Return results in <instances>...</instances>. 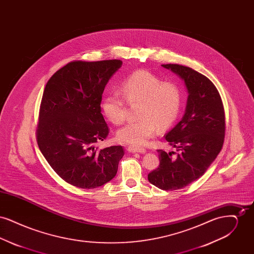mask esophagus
Segmentation results:
<instances>
[{
    "instance_id": "1",
    "label": "esophagus",
    "mask_w": 254,
    "mask_h": 254,
    "mask_svg": "<svg viewBox=\"0 0 254 254\" xmlns=\"http://www.w3.org/2000/svg\"><path fill=\"white\" fill-rule=\"evenodd\" d=\"M127 151L131 153H145L146 150L143 147H135V146H128Z\"/></svg>"
}]
</instances>
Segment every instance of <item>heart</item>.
<instances>
[{
    "instance_id": "obj_1",
    "label": "heart",
    "mask_w": 254,
    "mask_h": 254,
    "mask_svg": "<svg viewBox=\"0 0 254 254\" xmlns=\"http://www.w3.org/2000/svg\"><path fill=\"white\" fill-rule=\"evenodd\" d=\"M121 95L128 104L139 103L138 121L121 127L116 137L127 145H145L157 131L176 120L181 107V92L176 84L162 80L147 70H137L126 78L120 87ZM102 109L110 123L120 125L125 120L126 105L120 95L110 93L104 98Z\"/></svg>"
}]
</instances>
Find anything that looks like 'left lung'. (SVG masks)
<instances>
[{"label":"left lung","instance_id":"1","mask_svg":"<svg viewBox=\"0 0 254 254\" xmlns=\"http://www.w3.org/2000/svg\"><path fill=\"white\" fill-rule=\"evenodd\" d=\"M184 81L188 100L185 114L166 135L179 153L158 149L159 168L147 175L149 183L164 190H180L200 178L222 149L225 111L217 88L205 75L175 64H162Z\"/></svg>","mask_w":254,"mask_h":254}]
</instances>
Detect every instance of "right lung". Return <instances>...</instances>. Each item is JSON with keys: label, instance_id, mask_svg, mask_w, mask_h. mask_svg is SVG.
<instances>
[{"label": "right lung", "instance_id": "obj_1", "mask_svg": "<svg viewBox=\"0 0 254 254\" xmlns=\"http://www.w3.org/2000/svg\"><path fill=\"white\" fill-rule=\"evenodd\" d=\"M122 61H75L53 74L42 98L37 142L63 180L95 189L112 180L124 156L121 145L98 149L109 134L101 102Z\"/></svg>", "mask_w": 254, "mask_h": 254}]
</instances>
